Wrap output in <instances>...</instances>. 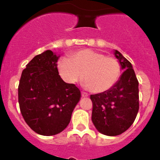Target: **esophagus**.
<instances>
[{"label":"esophagus","instance_id":"esophagus-1","mask_svg":"<svg viewBox=\"0 0 160 160\" xmlns=\"http://www.w3.org/2000/svg\"><path fill=\"white\" fill-rule=\"evenodd\" d=\"M81 95L83 98H86V97H88V93H86V92H81Z\"/></svg>","mask_w":160,"mask_h":160}]
</instances>
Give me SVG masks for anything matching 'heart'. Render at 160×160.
I'll use <instances>...</instances> for the list:
<instances>
[{
  "label": "heart",
  "mask_w": 160,
  "mask_h": 160,
  "mask_svg": "<svg viewBox=\"0 0 160 160\" xmlns=\"http://www.w3.org/2000/svg\"><path fill=\"white\" fill-rule=\"evenodd\" d=\"M57 70L67 83H75L84 79V86L93 93H103L111 89L118 80L121 67L115 59L101 52L90 49L71 53L70 59L58 61Z\"/></svg>",
  "instance_id": "obj_1"
}]
</instances>
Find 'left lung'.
<instances>
[{
    "instance_id": "obj_1",
    "label": "left lung",
    "mask_w": 160,
    "mask_h": 160,
    "mask_svg": "<svg viewBox=\"0 0 160 160\" xmlns=\"http://www.w3.org/2000/svg\"><path fill=\"white\" fill-rule=\"evenodd\" d=\"M114 54L124 72L111 89L90 95L92 122L98 132L108 136L121 135L130 128L139 108L138 82L132 63L118 50Z\"/></svg>"
}]
</instances>
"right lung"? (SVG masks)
<instances>
[{
    "mask_svg": "<svg viewBox=\"0 0 160 160\" xmlns=\"http://www.w3.org/2000/svg\"><path fill=\"white\" fill-rule=\"evenodd\" d=\"M59 58L51 50L35 56L22 71L19 82L21 113L34 132L46 136L67 128L81 98L80 90L59 75Z\"/></svg>",
    "mask_w": 160,
    "mask_h": 160,
    "instance_id": "add662e5",
    "label": "right lung"
}]
</instances>
